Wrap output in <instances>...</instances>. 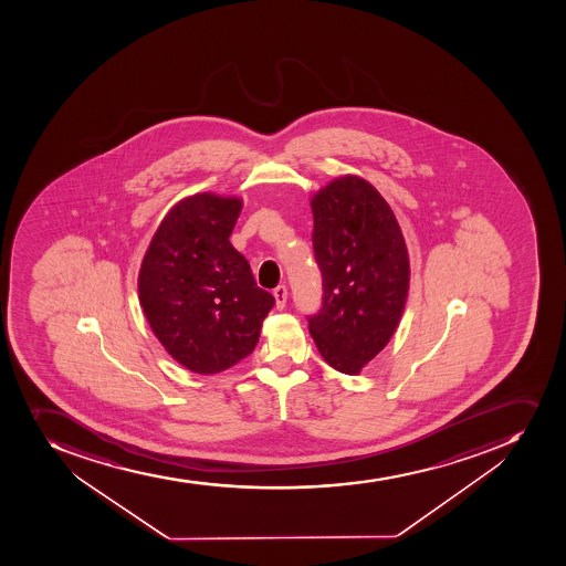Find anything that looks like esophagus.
Instances as JSON below:
<instances>
[{
  "label": "esophagus",
  "instance_id": "obj_1",
  "mask_svg": "<svg viewBox=\"0 0 566 566\" xmlns=\"http://www.w3.org/2000/svg\"><path fill=\"white\" fill-rule=\"evenodd\" d=\"M273 295H275L276 307L284 310L285 302H287V287L285 285H276Z\"/></svg>",
  "mask_w": 566,
  "mask_h": 566
}]
</instances>
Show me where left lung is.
Listing matches in <instances>:
<instances>
[{
  "label": "left lung",
  "instance_id": "left-lung-1",
  "mask_svg": "<svg viewBox=\"0 0 566 566\" xmlns=\"http://www.w3.org/2000/svg\"><path fill=\"white\" fill-rule=\"evenodd\" d=\"M312 211L324 296L307 318L310 333L332 368L358 375L399 326L410 290L408 248L388 202L357 175L316 191Z\"/></svg>",
  "mask_w": 566,
  "mask_h": 566
}]
</instances>
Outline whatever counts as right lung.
<instances>
[{"mask_svg":"<svg viewBox=\"0 0 566 566\" xmlns=\"http://www.w3.org/2000/svg\"><path fill=\"white\" fill-rule=\"evenodd\" d=\"M242 206L214 192L184 198L142 260L138 298L150 329L192 374H220L248 357L275 304L229 242Z\"/></svg>","mask_w":566,"mask_h":566,"instance_id":"1","label":"right lung"}]
</instances>
